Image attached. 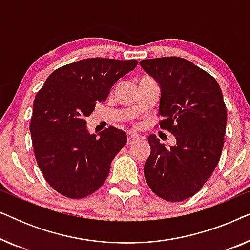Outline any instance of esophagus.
<instances>
[{"mask_svg": "<svg viewBox=\"0 0 250 250\" xmlns=\"http://www.w3.org/2000/svg\"><path fill=\"white\" fill-rule=\"evenodd\" d=\"M139 140H140L139 135L131 134V135H128V138H127V143H128V145H132V143L139 141Z\"/></svg>", "mask_w": 250, "mask_h": 250, "instance_id": "34e87169", "label": "esophagus"}]
</instances>
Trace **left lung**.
I'll return each instance as SVG.
<instances>
[{"label":"left lung","mask_w":250,"mask_h":250,"mask_svg":"<svg viewBox=\"0 0 250 250\" xmlns=\"http://www.w3.org/2000/svg\"><path fill=\"white\" fill-rule=\"evenodd\" d=\"M160 86V128L175 136L165 148L148 136L150 156L145 177L152 192L167 201H182L199 191L220 162L227 128V107L216 80L179 57L141 60Z\"/></svg>","instance_id":"left-lung-1"}]
</instances>
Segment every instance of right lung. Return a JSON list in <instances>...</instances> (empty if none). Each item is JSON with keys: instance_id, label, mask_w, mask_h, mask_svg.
<instances>
[{"instance_id": "1", "label": "right lung", "mask_w": 250, "mask_h": 250, "mask_svg": "<svg viewBox=\"0 0 250 250\" xmlns=\"http://www.w3.org/2000/svg\"><path fill=\"white\" fill-rule=\"evenodd\" d=\"M136 64L134 59L76 61L54 70L36 94L29 125L34 153L44 179L57 192L81 199L107 180L127 136L114 126L90 134L85 118Z\"/></svg>"}]
</instances>
